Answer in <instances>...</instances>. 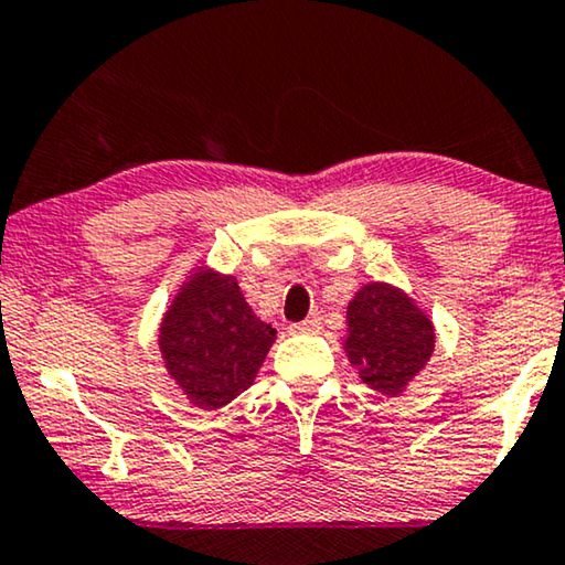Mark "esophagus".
Masks as SVG:
<instances>
[{
    "label": "esophagus",
    "mask_w": 565,
    "mask_h": 565,
    "mask_svg": "<svg viewBox=\"0 0 565 565\" xmlns=\"http://www.w3.org/2000/svg\"><path fill=\"white\" fill-rule=\"evenodd\" d=\"M320 328H322L320 317H309L305 322L289 324V332H305V335H309V332H320Z\"/></svg>",
    "instance_id": "esophagus-1"
}]
</instances>
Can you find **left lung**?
<instances>
[{
  "instance_id": "left-lung-1",
  "label": "left lung",
  "mask_w": 565,
  "mask_h": 565,
  "mask_svg": "<svg viewBox=\"0 0 565 565\" xmlns=\"http://www.w3.org/2000/svg\"><path fill=\"white\" fill-rule=\"evenodd\" d=\"M433 351V322L394 286L365 284L348 305L345 353L373 392L402 394Z\"/></svg>"
}]
</instances>
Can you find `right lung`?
Instances as JSON below:
<instances>
[{
	"mask_svg": "<svg viewBox=\"0 0 565 565\" xmlns=\"http://www.w3.org/2000/svg\"><path fill=\"white\" fill-rule=\"evenodd\" d=\"M276 330L260 322L233 276L202 268L161 322L166 371L194 407L217 409L253 384Z\"/></svg>",
	"mask_w": 565,
	"mask_h": 565,
	"instance_id": "add662e5",
	"label": "right lung"
}]
</instances>
